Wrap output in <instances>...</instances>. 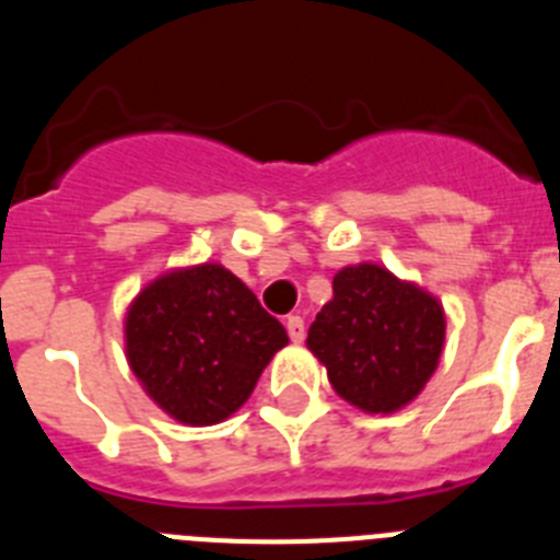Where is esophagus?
I'll list each match as a JSON object with an SVG mask.
<instances>
[{
    "instance_id": "obj_1",
    "label": "esophagus",
    "mask_w": 560,
    "mask_h": 560,
    "mask_svg": "<svg viewBox=\"0 0 560 560\" xmlns=\"http://www.w3.org/2000/svg\"><path fill=\"white\" fill-rule=\"evenodd\" d=\"M285 330H289L291 341H303L305 339V323H303V316H285Z\"/></svg>"
}]
</instances>
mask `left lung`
<instances>
[{
    "mask_svg": "<svg viewBox=\"0 0 560 560\" xmlns=\"http://www.w3.org/2000/svg\"><path fill=\"white\" fill-rule=\"evenodd\" d=\"M446 314L438 296L375 264L345 266L308 328L336 395L373 415L398 412L438 370Z\"/></svg>",
    "mask_w": 560,
    "mask_h": 560,
    "instance_id": "1",
    "label": "left lung"
}]
</instances>
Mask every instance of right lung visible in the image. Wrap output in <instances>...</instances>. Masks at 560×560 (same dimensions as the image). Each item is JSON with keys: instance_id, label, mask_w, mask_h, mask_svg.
Returning a JSON list of instances; mask_svg holds the SVG:
<instances>
[{"instance_id": "1", "label": "right lung", "mask_w": 560, "mask_h": 560, "mask_svg": "<svg viewBox=\"0 0 560 560\" xmlns=\"http://www.w3.org/2000/svg\"><path fill=\"white\" fill-rule=\"evenodd\" d=\"M289 334L219 264L173 269L126 314V355L153 404L187 427H212L244 407Z\"/></svg>"}]
</instances>
